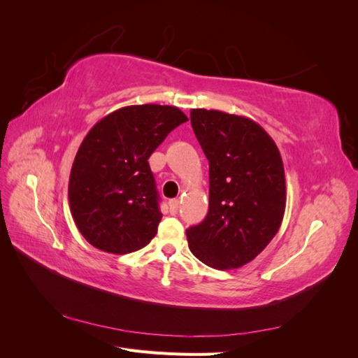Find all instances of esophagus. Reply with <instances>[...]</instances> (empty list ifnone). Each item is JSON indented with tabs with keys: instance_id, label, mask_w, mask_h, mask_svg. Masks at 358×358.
Listing matches in <instances>:
<instances>
[{
	"instance_id": "obj_1",
	"label": "esophagus",
	"mask_w": 358,
	"mask_h": 358,
	"mask_svg": "<svg viewBox=\"0 0 358 358\" xmlns=\"http://www.w3.org/2000/svg\"><path fill=\"white\" fill-rule=\"evenodd\" d=\"M169 208H170V213L171 215H176L179 210V200H170L169 201Z\"/></svg>"
}]
</instances>
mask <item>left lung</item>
I'll return each mask as SVG.
<instances>
[{
	"label": "left lung",
	"instance_id": "8db88e82",
	"mask_svg": "<svg viewBox=\"0 0 358 358\" xmlns=\"http://www.w3.org/2000/svg\"><path fill=\"white\" fill-rule=\"evenodd\" d=\"M191 125L209 159V212L187 230L188 246L206 266L239 268L263 251L282 224V158L273 138L249 117L192 109Z\"/></svg>",
	"mask_w": 358,
	"mask_h": 358
}]
</instances>
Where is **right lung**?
<instances>
[{"label": "right lung", "instance_id": "add662e5", "mask_svg": "<svg viewBox=\"0 0 358 358\" xmlns=\"http://www.w3.org/2000/svg\"><path fill=\"white\" fill-rule=\"evenodd\" d=\"M187 121L175 106L140 104L117 109L90 129L70 171L69 200L92 246L122 255L154 239L162 213L148 159Z\"/></svg>", "mask_w": 358, "mask_h": 358}]
</instances>
